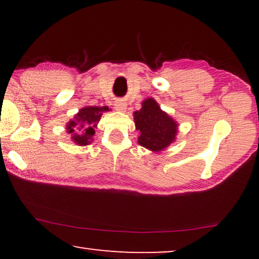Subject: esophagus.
Instances as JSON below:
<instances>
[{
  "mask_svg": "<svg viewBox=\"0 0 259 259\" xmlns=\"http://www.w3.org/2000/svg\"><path fill=\"white\" fill-rule=\"evenodd\" d=\"M115 108L118 109V111H125V109H126V104H125V102H122V101H118L115 104Z\"/></svg>",
  "mask_w": 259,
  "mask_h": 259,
  "instance_id": "34e87169",
  "label": "esophagus"
}]
</instances>
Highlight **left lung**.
<instances>
[{"label":"left lung","instance_id":"obj_1","mask_svg":"<svg viewBox=\"0 0 259 259\" xmlns=\"http://www.w3.org/2000/svg\"><path fill=\"white\" fill-rule=\"evenodd\" d=\"M134 122L140 131L138 143L151 151H161L175 140L177 122L162 112L153 99L143 102L140 111L134 112Z\"/></svg>","mask_w":259,"mask_h":259}]
</instances>
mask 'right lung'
Returning a JSON list of instances; mask_svg holds the SVG:
<instances>
[{"mask_svg": "<svg viewBox=\"0 0 259 259\" xmlns=\"http://www.w3.org/2000/svg\"><path fill=\"white\" fill-rule=\"evenodd\" d=\"M108 111V107H97V106H88L80 109L79 113L70 120L67 125V132L72 134V139L75 144L88 145L91 143L92 137L94 136V127L100 120L102 112Z\"/></svg>", "mask_w": 259, "mask_h": 259, "instance_id": "right-lung-1", "label": "right lung"}]
</instances>
